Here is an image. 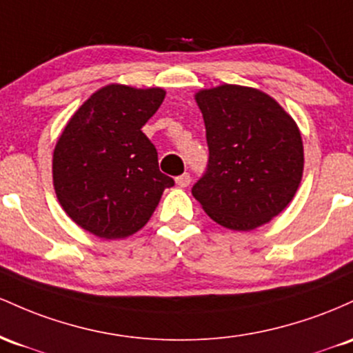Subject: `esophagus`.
Instances as JSON below:
<instances>
[{"mask_svg": "<svg viewBox=\"0 0 353 353\" xmlns=\"http://www.w3.org/2000/svg\"><path fill=\"white\" fill-rule=\"evenodd\" d=\"M175 181H176L178 187L185 188V187H188L190 181H192V176H190V173L185 172V173H181L180 176H176V178H175Z\"/></svg>", "mask_w": 353, "mask_h": 353, "instance_id": "34e87169", "label": "esophagus"}]
</instances>
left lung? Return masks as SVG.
I'll list each match as a JSON object with an SVG mask.
<instances>
[{"instance_id":"8db88e82","label":"left lung","mask_w":353,"mask_h":353,"mask_svg":"<svg viewBox=\"0 0 353 353\" xmlns=\"http://www.w3.org/2000/svg\"><path fill=\"white\" fill-rule=\"evenodd\" d=\"M195 100L210 157L193 196L225 228L250 232L268 223L290 203L302 180L303 143L294 118L248 86L201 90Z\"/></svg>"}]
</instances>
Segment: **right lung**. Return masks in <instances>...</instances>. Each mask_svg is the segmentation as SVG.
Listing matches in <instances>:
<instances>
[{
    "instance_id": "1",
    "label": "right lung",
    "mask_w": 353,
    "mask_h": 353,
    "mask_svg": "<svg viewBox=\"0 0 353 353\" xmlns=\"http://www.w3.org/2000/svg\"><path fill=\"white\" fill-rule=\"evenodd\" d=\"M165 90L103 86L70 118L53 152V185L66 215L105 240L143 228L163 190L155 145L141 132Z\"/></svg>"
}]
</instances>
